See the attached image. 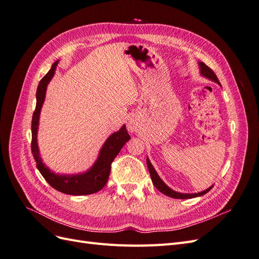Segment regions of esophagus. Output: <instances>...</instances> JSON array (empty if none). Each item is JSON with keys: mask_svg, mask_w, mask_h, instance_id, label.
<instances>
[{"mask_svg": "<svg viewBox=\"0 0 259 259\" xmlns=\"http://www.w3.org/2000/svg\"><path fill=\"white\" fill-rule=\"evenodd\" d=\"M130 128H131V130H133V126H132V125H130Z\"/></svg>", "mask_w": 259, "mask_h": 259, "instance_id": "obj_1", "label": "esophagus"}]
</instances>
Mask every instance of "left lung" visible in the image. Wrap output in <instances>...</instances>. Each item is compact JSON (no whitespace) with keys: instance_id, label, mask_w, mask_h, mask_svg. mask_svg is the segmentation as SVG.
I'll return each mask as SVG.
<instances>
[{"instance_id":"obj_1","label":"left lung","mask_w":259,"mask_h":259,"mask_svg":"<svg viewBox=\"0 0 259 259\" xmlns=\"http://www.w3.org/2000/svg\"><path fill=\"white\" fill-rule=\"evenodd\" d=\"M200 65V69H201V74L203 76L207 77V79L214 81V82H217L218 84H221L218 82V79H217V75L214 73L213 70H211L209 67H207L204 62H199ZM147 165H148V169H149V173H150V176H151V180L153 185L155 186L156 189H158L160 192H162L163 194L167 195V197H170V198H174V199H191V198H195V197H201V195L207 193L210 189L211 187H209L208 189L202 191V192H199V193H180V192H176L174 190H171L170 188H168L165 184L163 183V180L159 177V175L156 174L155 169L153 168V166L151 165L150 161H149V159L147 158Z\"/></svg>"}]
</instances>
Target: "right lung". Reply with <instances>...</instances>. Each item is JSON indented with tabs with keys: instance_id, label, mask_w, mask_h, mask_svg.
Masks as SVG:
<instances>
[{
	"instance_id": "obj_1",
	"label": "right lung",
	"mask_w": 259,
	"mask_h": 259,
	"mask_svg": "<svg viewBox=\"0 0 259 259\" xmlns=\"http://www.w3.org/2000/svg\"><path fill=\"white\" fill-rule=\"evenodd\" d=\"M58 61H55L48 74L43 76V79L38 83L36 90V106L32 116V124H31V132H32V140H31V151H32L33 158L36 162V167L44 179L56 189L62 193L71 195H85L98 192L103 189L108 182L109 175L111 170V163L119 154L122 147L125 143L128 142L131 136L126 131V126L123 125L119 132H115L109 137L105 145L101 148L97 161L94 166L84 174L80 175H65L59 176L51 171L42 163V159L38 154V148L36 143V133L38 126V119H40V112L45 98L46 86L52 80V77L56 70Z\"/></svg>"
}]
</instances>
